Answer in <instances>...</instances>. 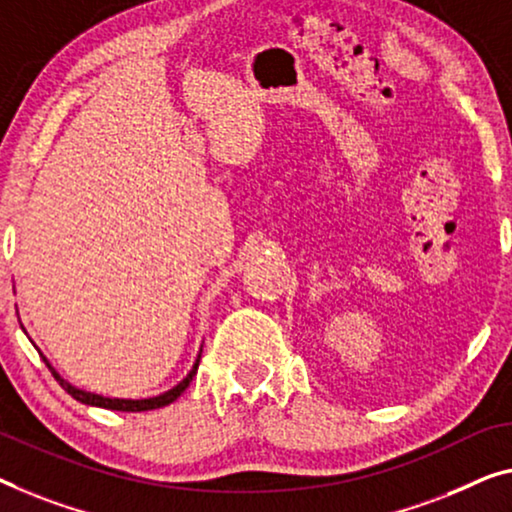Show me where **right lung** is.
I'll return each instance as SVG.
<instances>
[{
    "label": "right lung",
    "instance_id": "right-lung-1",
    "mask_svg": "<svg viewBox=\"0 0 512 512\" xmlns=\"http://www.w3.org/2000/svg\"><path fill=\"white\" fill-rule=\"evenodd\" d=\"M43 361H45V365H48V370L52 372V377H55V379L59 381V386L64 388V391H66L68 395H73L75 400L82 402V404H91V407H103V409H114V411H151V409L165 407V404L174 402L183 391H186L188 384H190V381H193V377H195L197 365H200V358H197L195 365H193V370L188 372V377L183 379V381H179L177 386L170 388V391L163 393V395H156V398H147V400H119V398H103V395L80 391V388L71 386V384H68V381H64V379H61V377L57 375V370L52 368V365L48 363V358H43Z\"/></svg>",
    "mask_w": 512,
    "mask_h": 512
}]
</instances>
